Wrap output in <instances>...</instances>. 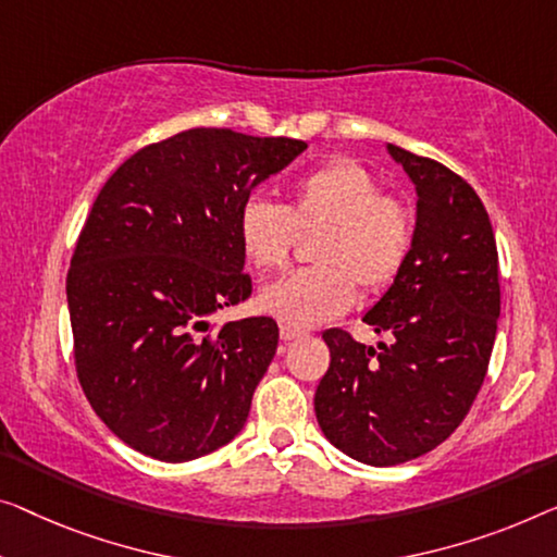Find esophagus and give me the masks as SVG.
I'll list each match as a JSON object with an SVG mask.
<instances>
[{"mask_svg":"<svg viewBox=\"0 0 557 557\" xmlns=\"http://www.w3.org/2000/svg\"><path fill=\"white\" fill-rule=\"evenodd\" d=\"M305 332L302 330H297V327H289V325H282L280 327V337H282V343H293V339H297V337H302Z\"/></svg>","mask_w":557,"mask_h":557,"instance_id":"obj_1","label":"esophagus"}]
</instances>
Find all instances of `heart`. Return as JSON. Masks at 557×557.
Wrapping results in <instances>:
<instances>
[{
	"label": "heart",
	"mask_w": 557,
	"mask_h": 557,
	"mask_svg": "<svg viewBox=\"0 0 557 557\" xmlns=\"http://www.w3.org/2000/svg\"><path fill=\"white\" fill-rule=\"evenodd\" d=\"M314 268L268 285L260 307L289 327H310L345 312L362 293L389 287L414 243L408 199L383 193L377 180L352 160H330L302 172L280 207L264 197L245 199L237 239L247 262L280 272L293 260L297 235H314Z\"/></svg>",
	"instance_id": "b5f03b06"
}]
</instances>
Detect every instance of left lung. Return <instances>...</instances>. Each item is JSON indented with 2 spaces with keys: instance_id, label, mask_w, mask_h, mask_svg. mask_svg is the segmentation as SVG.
<instances>
[{
  "instance_id": "obj_1",
  "label": "left lung",
  "mask_w": 557,
  "mask_h": 557,
  "mask_svg": "<svg viewBox=\"0 0 557 557\" xmlns=\"http://www.w3.org/2000/svg\"><path fill=\"white\" fill-rule=\"evenodd\" d=\"M418 187L408 262L364 322L393 335L368 347L327 330L330 368L314 414L332 445L389 468L420 458L470 412L495 345L500 272L491 218L460 174L389 145Z\"/></svg>"
}]
</instances>
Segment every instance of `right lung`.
Wrapping results in <instances>:
<instances>
[{
    "label": "right lung",
    "instance_id": "add662e5",
    "mask_svg": "<svg viewBox=\"0 0 557 557\" xmlns=\"http://www.w3.org/2000/svg\"><path fill=\"white\" fill-rule=\"evenodd\" d=\"M302 139L195 127L124 160L99 189L66 272L74 370L135 450L187 462L227 445L277 350V322L210 325L250 300L237 212Z\"/></svg>",
    "mask_w": 557,
    "mask_h": 557
}]
</instances>
